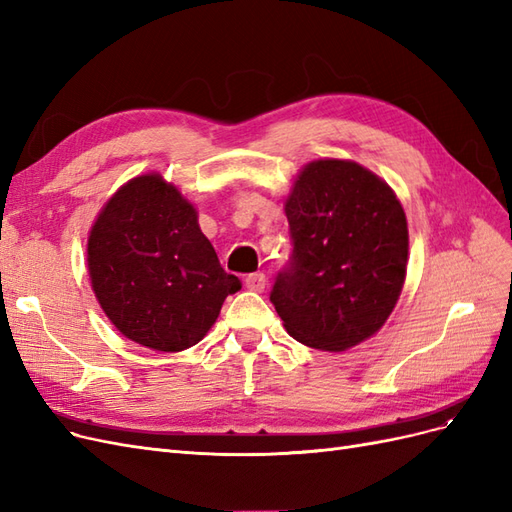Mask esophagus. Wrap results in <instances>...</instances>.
Returning <instances> with one entry per match:
<instances>
[{
    "label": "esophagus",
    "mask_w": 512,
    "mask_h": 512,
    "mask_svg": "<svg viewBox=\"0 0 512 512\" xmlns=\"http://www.w3.org/2000/svg\"><path fill=\"white\" fill-rule=\"evenodd\" d=\"M265 284H267L265 273L256 271V273L245 275V286L250 288V290H254V292H262V290H265Z\"/></svg>",
    "instance_id": "1"
}]
</instances>
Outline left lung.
Listing matches in <instances>:
<instances>
[{
  "mask_svg": "<svg viewBox=\"0 0 512 512\" xmlns=\"http://www.w3.org/2000/svg\"><path fill=\"white\" fill-rule=\"evenodd\" d=\"M292 254L271 303L297 342L346 350L374 335L406 280L408 224L393 190L344 160L307 164L286 200Z\"/></svg>",
  "mask_w": 512,
  "mask_h": 512,
  "instance_id": "1",
  "label": "left lung"
}]
</instances>
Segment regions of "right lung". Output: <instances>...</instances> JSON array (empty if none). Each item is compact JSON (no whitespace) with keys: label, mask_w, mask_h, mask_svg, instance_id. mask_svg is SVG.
<instances>
[{"label":"right lung","mask_w":512,"mask_h":512,"mask_svg":"<svg viewBox=\"0 0 512 512\" xmlns=\"http://www.w3.org/2000/svg\"><path fill=\"white\" fill-rule=\"evenodd\" d=\"M87 262L117 331L160 352L198 344L241 288L200 232L196 209L160 175L136 177L108 200L91 228Z\"/></svg>","instance_id":"add662e5"}]
</instances>
